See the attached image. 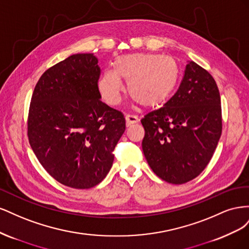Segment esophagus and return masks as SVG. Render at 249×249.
<instances>
[{
	"instance_id": "esophagus-1",
	"label": "esophagus",
	"mask_w": 249,
	"mask_h": 249,
	"mask_svg": "<svg viewBox=\"0 0 249 249\" xmlns=\"http://www.w3.org/2000/svg\"><path fill=\"white\" fill-rule=\"evenodd\" d=\"M138 122H139V119H138L137 116L130 115V114L125 115V124H126V126H130L134 124H137Z\"/></svg>"
}]
</instances>
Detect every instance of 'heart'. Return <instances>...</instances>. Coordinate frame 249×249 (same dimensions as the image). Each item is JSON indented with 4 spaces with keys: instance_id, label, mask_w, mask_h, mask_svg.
Listing matches in <instances>:
<instances>
[{
    "instance_id": "b5f03b06",
    "label": "heart",
    "mask_w": 249,
    "mask_h": 249,
    "mask_svg": "<svg viewBox=\"0 0 249 249\" xmlns=\"http://www.w3.org/2000/svg\"><path fill=\"white\" fill-rule=\"evenodd\" d=\"M178 66L170 56L149 53L117 57L113 71H105L97 82L102 99L111 106L119 104L124 86L131 99L145 108H156L166 102L178 81Z\"/></svg>"
}]
</instances>
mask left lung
<instances>
[{"label":"left lung","instance_id":"left-lung-1","mask_svg":"<svg viewBox=\"0 0 249 249\" xmlns=\"http://www.w3.org/2000/svg\"><path fill=\"white\" fill-rule=\"evenodd\" d=\"M220 104L213 77L189 61L176 94L141 119L143 154L158 177L184 184L200 175L221 136Z\"/></svg>","mask_w":249,"mask_h":249}]
</instances>
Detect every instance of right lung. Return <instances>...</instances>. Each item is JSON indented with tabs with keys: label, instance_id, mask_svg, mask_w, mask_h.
I'll list each match as a JSON object with an SVG mask.
<instances>
[{
	"label": "right lung",
	"instance_id": "add662e5",
	"mask_svg": "<svg viewBox=\"0 0 249 249\" xmlns=\"http://www.w3.org/2000/svg\"><path fill=\"white\" fill-rule=\"evenodd\" d=\"M97 62L93 54H74L51 67L30 105L28 136L37 159L59 183L76 189L106 178L125 130L122 113L101 101Z\"/></svg>",
	"mask_w": 249,
	"mask_h": 249
}]
</instances>
